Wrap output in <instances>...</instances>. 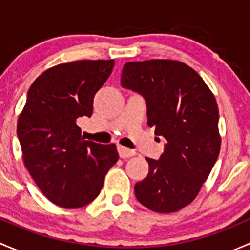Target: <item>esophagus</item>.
I'll return each mask as SVG.
<instances>
[{
	"label": "esophagus",
	"instance_id": "obj_1",
	"mask_svg": "<svg viewBox=\"0 0 250 250\" xmlns=\"http://www.w3.org/2000/svg\"><path fill=\"white\" fill-rule=\"evenodd\" d=\"M117 150H118V155H120L121 158H129V157H132V156L135 155V151L125 147V146H122V145H118Z\"/></svg>",
	"mask_w": 250,
	"mask_h": 250
}]
</instances>
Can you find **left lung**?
I'll return each mask as SVG.
<instances>
[{
    "label": "left lung",
    "mask_w": 250,
    "mask_h": 250,
    "mask_svg": "<svg viewBox=\"0 0 250 250\" xmlns=\"http://www.w3.org/2000/svg\"><path fill=\"white\" fill-rule=\"evenodd\" d=\"M125 89L145 99L147 125L167 140L158 160L146 157L148 174L135 184V197L157 213H173L200 192L220 151L219 111L202 77L175 60L125 62Z\"/></svg>",
    "instance_id": "1"
}]
</instances>
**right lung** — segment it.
Returning a JSON list of instances; mask_svg holds the SVG:
<instances>
[{
    "label": "right lung",
    "instance_id": "obj_1",
    "mask_svg": "<svg viewBox=\"0 0 250 250\" xmlns=\"http://www.w3.org/2000/svg\"><path fill=\"white\" fill-rule=\"evenodd\" d=\"M111 60H78L50 67L35 80L17 125L22 160L44 196L80 208L100 193L117 162L115 144L84 140L77 120L90 117L93 99L112 72Z\"/></svg>",
    "mask_w": 250,
    "mask_h": 250
}]
</instances>
